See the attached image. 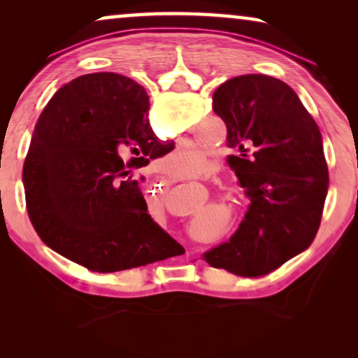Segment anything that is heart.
I'll return each mask as SVG.
<instances>
[{"instance_id": "obj_1", "label": "heart", "mask_w": 358, "mask_h": 358, "mask_svg": "<svg viewBox=\"0 0 358 358\" xmlns=\"http://www.w3.org/2000/svg\"><path fill=\"white\" fill-rule=\"evenodd\" d=\"M205 163V155L195 146L178 148L166 156L158 168L171 178H187L197 173Z\"/></svg>"}]
</instances>
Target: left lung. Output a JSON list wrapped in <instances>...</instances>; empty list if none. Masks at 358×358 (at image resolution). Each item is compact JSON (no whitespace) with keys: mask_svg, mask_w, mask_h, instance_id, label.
I'll return each instance as SVG.
<instances>
[{"mask_svg":"<svg viewBox=\"0 0 358 358\" xmlns=\"http://www.w3.org/2000/svg\"><path fill=\"white\" fill-rule=\"evenodd\" d=\"M227 125V158L249 199L229 241L205 262L239 277H264L310 248L329 185L320 129L296 92L267 75H243L213 92Z\"/></svg>","mask_w":358,"mask_h":358,"instance_id":"8db88e82","label":"left lung"}]
</instances>
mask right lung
Returning <instances> with one entry per match:
<instances>
[{
    "label": "right lung",
    "instance_id": "obj_1",
    "mask_svg": "<svg viewBox=\"0 0 358 358\" xmlns=\"http://www.w3.org/2000/svg\"><path fill=\"white\" fill-rule=\"evenodd\" d=\"M148 109L138 83L92 73L60 87L34 130L22 171L29 218L48 248L91 272L184 252L151 218L131 174L173 148L153 134Z\"/></svg>",
    "mask_w": 358,
    "mask_h": 358
}]
</instances>
